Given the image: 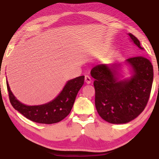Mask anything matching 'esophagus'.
I'll return each instance as SVG.
<instances>
[{
  "mask_svg": "<svg viewBox=\"0 0 159 159\" xmlns=\"http://www.w3.org/2000/svg\"><path fill=\"white\" fill-rule=\"evenodd\" d=\"M91 81H92V80H91V78L89 76H88V75L85 76V82L86 83H88V84H90Z\"/></svg>",
  "mask_w": 159,
  "mask_h": 159,
  "instance_id": "34e87169",
  "label": "esophagus"
}]
</instances>
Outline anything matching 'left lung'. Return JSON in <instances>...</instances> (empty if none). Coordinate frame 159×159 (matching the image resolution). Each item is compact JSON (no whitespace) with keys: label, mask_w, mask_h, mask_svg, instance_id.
I'll return each instance as SVG.
<instances>
[{"label":"left lung","mask_w":159,"mask_h":159,"mask_svg":"<svg viewBox=\"0 0 159 159\" xmlns=\"http://www.w3.org/2000/svg\"><path fill=\"white\" fill-rule=\"evenodd\" d=\"M134 44L141 50L140 43L129 34ZM133 69L130 79L118 81L115 77V66L99 64L90 74L94 79L95 107L99 115L106 121L119 124L133 120L144 111L152 90L154 70L151 61L143 55L127 60Z\"/></svg>","instance_id":"left-lung-1"}]
</instances>
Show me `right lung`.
<instances>
[{
    "instance_id": "1",
    "label": "right lung",
    "mask_w": 159,
    "mask_h": 159,
    "mask_svg": "<svg viewBox=\"0 0 159 159\" xmlns=\"http://www.w3.org/2000/svg\"><path fill=\"white\" fill-rule=\"evenodd\" d=\"M84 80L85 76H81L69 80L54 100L39 106H26L21 104L13 95L7 81L6 83L10 102L16 110L34 122L52 124L61 121L71 112L77 93L83 85Z\"/></svg>"
}]
</instances>
